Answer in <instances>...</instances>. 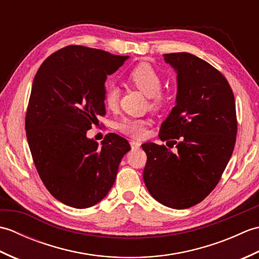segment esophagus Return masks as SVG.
Masks as SVG:
<instances>
[{
  "label": "esophagus",
  "mask_w": 259,
  "mask_h": 259,
  "mask_svg": "<svg viewBox=\"0 0 259 259\" xmlns=\"http://www.w3.org/2000/svg\"><path fill=\"white\" fill-rule=\"evenodd\" d=\"M130 146H131V148H133V150H137V149H139L141 144H140V142H138V141L131 140L130 141Z\"/></svg>",
  "instance_id": "esophagus-1"
}]
</instances>
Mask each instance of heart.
Masks as SVG:
<instances>
[{
  "label": "heart",
  "mask_w": 259,
  "mask_h": 259,
  "mask_svg": "<svg viewBox=\"0 0 259 259\" xmlns=\"http://www.w3.org/2000/svg\"><path fill=\"white\" fill-rule=\"evenodd\" d=\"M128 80L145 96L150 98V106L152 108H159L162 106L164 102V98L160 92L162 79L160 74L151 65L147 63L137 65L129 72ZM119 96V88L112 83L108 84L103 96V101L106 107L109 109H114L117 107ZM146 120L125 118L118 124V129L124 135L134 137V138H140L146 133Z\"/></svg>",
  "instance_id": "heart-1"
}]
</instances>
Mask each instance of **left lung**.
<instances>
[{
	"label": "left lung",
	"instance_id": "8db88e82",
	"mask_svg": "<svg viewBox=\"0 0 259 259\" xmlns=\"http://www.w3.org/2000/svg\"><path fill=\"white\" fill-rule=\"evenodd\" d=\"M177 73L176 106L161 123L159 138L177 144L147 142L144 181L162 205L185 209L205 199L218 184L235 147L236 106L226 78L187 52L163 54Z\"/></svg>",
	"mask_w": 259,
	"mask_h": 259
}]
</instances>
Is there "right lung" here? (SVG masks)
Returning <instances> with one entry per match:
<instances>
[{
  "label": "right lung",
  "instance_id": "1",
  "mask_svg": "<svg viewBox=\"0 0 259 259\" xmlns=\"http://www.w3.org/2000/svg\"><path fill=\"white\" fill-rule=\"evenodd\" d=\"M128 56L70 46L51 54L38 68L25 117L33 161L50 194L70 207L83 209L111 189L129 142L109 134L99 145L87 137L106 114L107 76Z\"/></svg>",
  "mask_w": 259,
  "mask_h": 259
}]
</instances>
